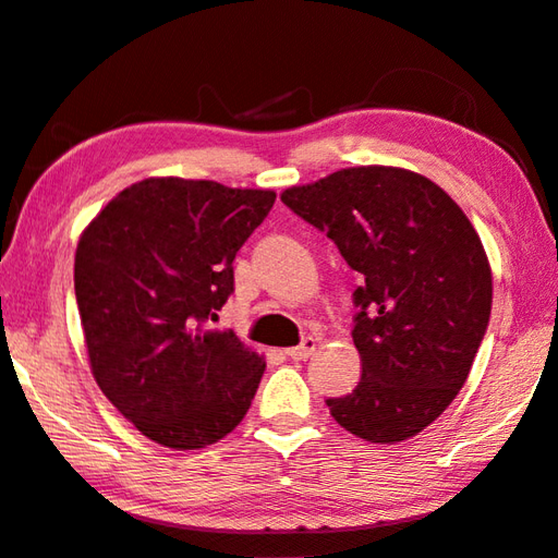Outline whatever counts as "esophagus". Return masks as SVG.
Segmentation results:
<instances>
[{"instance_id":"esophagus-1","label":"esophagus","mask_w":558,"mask_h":558,"mask_svg":"<svg viewBox=\"0 0 558 558\" xmlns=\"http://www.w3.org/2000/svg\"><path fill=\"white\" fill-rule=\"evenodd\" d=\"M314 349H317V341H314L312 337H307V339H302L300 347H292V349H288V351H286V356H288V359H292V361H305V359H310V356H312Z\"/></svg>"}]
</instances>
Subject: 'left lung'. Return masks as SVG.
Masks as SVG:
<instances>
[{
  "label": "left lung",
  "instance_id": "1",
  "mask_svg": "<svg viewBox=\"0 0 558 558\" xmlns=\"http://www.w3.org/2000/svg\"><path fill=\"white\" fill-rule=\"evenodd\" d=\"M361 276L353 343L361 380L331 417L373 444L414 437L463 388L485 337L493 276L478 234L432 180L402 168H343L280 195Z\"/></svg>",
  "mask_w": 558,
  "mask_h": 558
}]
</instances>
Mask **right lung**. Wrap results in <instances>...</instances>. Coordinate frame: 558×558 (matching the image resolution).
Listing matches in <instances>:
<instances>
[{"label":"right lung","instance_id":"1","mask_svg":"<svg viewBox=\"0 0 558 558\" xmlns=\"http://www.w3.org/2000/svg\"><path fill=\"white\" fill-rule=\"evenodd\" d=\"M270 190L148 178L109 202L80 236L75 298L95 380L163 447L205 449L251 408L266 361L215 331L234 292V258L268 217Z\"/></svg>","mask_w":558,"mask_h":558}]
</instances>
